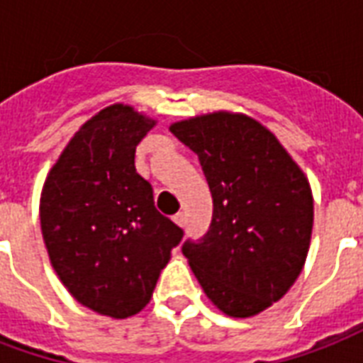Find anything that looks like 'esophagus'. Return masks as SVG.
Segmentation results:
<instances>
[{"label": "esophagus", "instance_id": "obj_1", "mask_svg": "<svg viewBox=\"0 0 363 363\" xmlns=\"http://www.w3.org/2000/svg\"><path fill=\"white\" fill-rule=\"evenodd\" d=\"M172 220H174V223H176V225H179V227H184V225H185V216H184V213H182V212L176 213V216H174Z\"/></svg>", "mask_w": 363, "mask_h": 363}]
</instances>
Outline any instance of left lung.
<instances>
[{
	"mask_svg": "<svg viewBox=\"0 0 363 363\" xmlns=\"http://www.w3.org/2000/svg\"><path fill=\"white\" fill-rule=\"evenodd\" d=\"M170 132L199 155L213 199L206 238L184 244L189 267L223 314L263 313L307 261L314 221L307 176L267 126L244 113L195 115Z\"/></svg>",
	"mask_w": 363,
	"mask_h": 363,
	"instance_id": "left-lung-1",
	"label": "left lung"
}]
</instances>
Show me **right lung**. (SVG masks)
<instances>
[{"label":"right lung","instance_id":"obj_1","mask_svg":"<svg viewBox=\"0 0 363 363\" xmlns=\"http://www.w3.org/2000/svg\"><path fill=\"white\" fill-rule=\"evenodd\" d=\"M155 125L128 104L100 109L67 142L41 189L50 265L75 301L115 320L151 301L184 237L134 167L136 145Z\"/></svg>","mask_w":363,"mask_h":363}]
</instances>
